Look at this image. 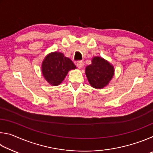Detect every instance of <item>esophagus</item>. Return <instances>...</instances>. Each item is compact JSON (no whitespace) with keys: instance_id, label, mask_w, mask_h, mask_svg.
I'll use <instances>...</instances> for the list:
<instances>
[{"instance_id":"1","label":"esophagus","mask_w":153,"mask_h":153,"mask_svg":"<svg viewBox=\"0 0 153 153\" xmlns=\"http://www.w3.org/2000/svg\"><path fill=\"white\" fill-rule=\"evenodd\" d=\"M84 66V63H83L82 61H78L77 63V67H78L79 69H81Z\"/></svg>"}]
</instances>
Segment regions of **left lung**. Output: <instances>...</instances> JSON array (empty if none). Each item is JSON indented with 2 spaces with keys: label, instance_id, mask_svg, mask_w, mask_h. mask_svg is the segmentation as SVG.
I'll return each instance as SVG.
<instances>
[{
  "label": "left lung",
  "instance_id": "8db88e82",
  "mask_svg": "<svg viewBox=\"0 0 153 153\" xmlns=\"http://www.w3.org/2000/svg\"><path fill=\"white\" fill-rule=\"evenodd\" d=\"M86 75L90 85L94 88H102L107 86L114 75L111 65L99 56L92 60V64L86 68Z\"/></svg>",
  "mask_w": 153,
  "mask_h": 153
}]
</instances>
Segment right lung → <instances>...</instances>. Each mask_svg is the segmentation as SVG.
Returning a JSON list of instances; mask_svg holds the SVG:
<instances>
[{
	"label": "right lung",
	"instance_id": "add662e5",
	"mask_svg": "<svg viewBox=\"0 0 153 153\" xmlns=\"http://www.w3.org/2000/svg\"><path fill=\"white\" fill-rule=\"evenodd\" d=\"M76 67L69 58L61 53H52L42 62V71L45 78L53 86H58L63 81L67 73Z\"/></svg>",
	"mask_w": 153,
	"mask_h": 153
}]
</instances>
